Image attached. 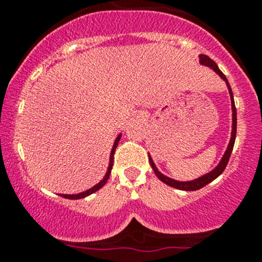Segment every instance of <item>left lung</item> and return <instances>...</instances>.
Returning a JSON list of instances; mask_svg holds the SVG:
<instances>
[{"instance_id": "8db88e82", "label": "left lung", "mask_w": 262, "mask_h": 262, "mask_svg": "<svg viewBox=\"0 0 262 262\" xmlns=\"http://www.w3.org/2000/svg\"><path fill=\"white\" fill-rule=\"evenodd\" d=\"M200 63H202V64H205V66H209L210 68H213V70L215 71V72L218 73V75L221 76V77L223 78L224 81H226L227 86H228V90H229V94H231L232 112H233V128H232L231 142H229V146H228V148H227V150H226V153H224L223 158H222L221 163H219V165L216 166L215 168H214L212 172L207 173V175H204V176H203V178H199V179H196V180H192V181L181 182V181L172 180V179H170V178H166L165 175H162V173H161V172H158L157 168H156V166H155V163H153L152 158L149 157L150 166H152L153 171H155V173H156V175H157V178L160 179L161 181L165 182V184L168 185V186L176 187V189H179V190H186V191H194V190L202 189V187H204L205 185H208V184H209V182H212L213 180H215V179L218 178V176L221 175V173L223 172L224 170H226L227 165H228L229 157H231V153H232V150H233L234 141H236V133H237V112H236V105H234L233 94H232V90H231V86H229V83H228V80H227L226 76L223 75V72H222V71L219 70L218 66H216L215 63H214L213 60L210 59L209 57H208V55H205V54L200 55Z\"/></svg>"}]
</instances>
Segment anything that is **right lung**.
Returning <instances> with one entry per match:
<instances>
[{
    "mask_svg": "<svg viewBox=\"0 0 262 262\" xmlns=\"http://www.w3.org/2000/svg\"><path fill=\"white\" fill-rule=\"evenodd\" d=\"M119 141H120V136H119L118 138H116V141H115L114 146H113V150H112V153H110V165H109V168H107V172H106V175H105L104 180L100 181L99 184L95 185V186H94V187H91V189L86 190V191H83V192H80V194H76V195H62V196H63V198H66V199H72V200H76V199H82V198L89 196L90 194H94L95 191H97V190H99V189H101V187L104 186L105 184H106V181L109 180L110 172H112V168H113V162H114V152H115L116 147H118Z\"/></svg>",
    "mask_w": 262,
    "mask_h": 262,
    "instance_id": "add662e5",
    "label": "right lung"
}]
</instances>
